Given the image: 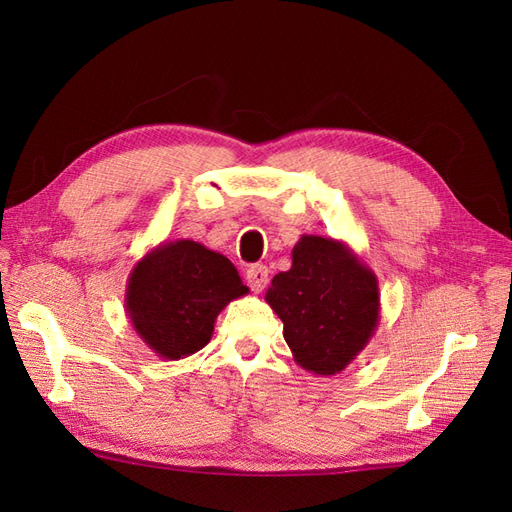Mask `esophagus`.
Wrapping results in <instances>:
<instances>
[{"label":"esophagus","mask_w":512,"mask_h":512,"mask_svg":"<svg viewBox=\"0 0 512 512\" xmlns=\"http://www.w3.org/2000/svg\"><path fill=\"white\" fill-rule=\"evenodd\" d=\"M245 282L254 292H262L269 282V269L265 265H254L245 271Z\"/></svg>","instance_id":"34e87169"}]
</instances>
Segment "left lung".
<instances>
[{"label":"left lung","instance_id":"8db88e82","mask_svg":"<svg viewBox=\"0 0 512 512\" xmlns=\"http://www.w3.org/2000/svg\"><path fill=\"white\" fill-rule=\"evenodd\" d=\"M267 303L284 322L292 359L316 376L344 371L380 322L378 277L344 241L303 235Z\"/></svg>","mask_w":512,"mask_h":512}]
</instances>
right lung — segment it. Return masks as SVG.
<instances>
[{
	"label": "right lung",
	"instance_id": "add662e5",
	"mask_svg": "<svg viewBox=\"0 0 512 512\" xmlns=\"http://www.w3.org/2000/svg\"><path fill=\"white\" fill-rule=\"evenodd\" d=\"M247 292L220 252L192 239L164 241L130 271L126 314L160 359L179 361L209 344L215 318Z\"/></svg>",
	"mask_w": 512,
	"mask_h": 512
}]
</instances>
